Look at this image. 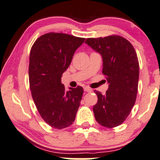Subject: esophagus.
<instances>
[{"label": "esophagus", "mask_w": 160, "mask_h": 160, "mask_svg": "<svg viewBox=\"0 0 160 160\" xmlns=\"http://www.w3.org/2000/svg\"><path fill=\"white\" fill-rule=\"evenodd\" d=\"M84 91L86 92H91L92 91V89L91 88H89V87L86 86V87H84Z\"/></svg>", "instance_id": "obj_1"}]
</instances>
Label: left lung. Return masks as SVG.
<instances>
[{
  "label": "left lung",
  "instance_id": "left-lung-1",
  "mask_svg": "<svg viewBox=\"0 0 160 160\" xmlns=\"http://www.w3.org/2000/svg\"><path fill=\"white\" fill-rule=\"evenodd\" d=\"M86 43L102 58V74L108 88L105 94L94 92L98 102L93 112L99 124L114 128L126 120L136 102L139 66L134 46L119 35L87 38Z\"/></svg>",
  "mask_w": 160,
  "mask_h": 160
}]
</instances>
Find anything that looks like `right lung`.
Listing matches in <instances>:
<instances>
[{"label": "right lung", "instance_id": "right-lung-1", "mask_svg": "<svg viewBox=\"0 0 160 160\" xmlns=\"http://www.w3.org/2000/svg\"><path fill=\"white\" fill-rule=\"evenodd\" d=\"M84 40L49 32L38 38L32 46L29 66L32 96L40 117L54 128H65L75 120L83 88L78 86L66 92L61 77Z\"/></svg>", "mask_w": 160, "mask_h": 160}]
</instances>
